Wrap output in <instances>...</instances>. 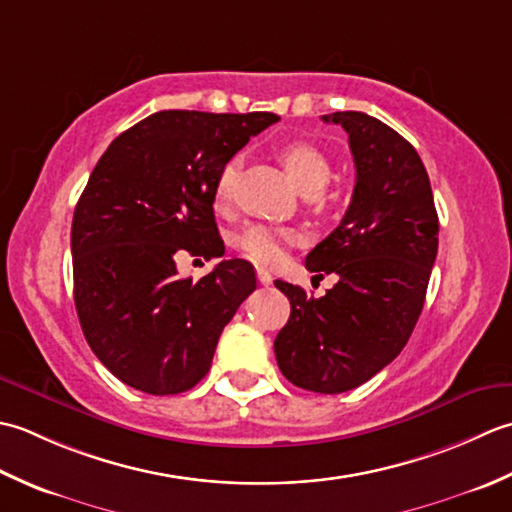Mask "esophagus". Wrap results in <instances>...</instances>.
<instances>
[{
	"label": "esophagus",
	"instance_id": "esophagus-1",
	"mask_svg": "<svg viewBox=\"0 0 512 512\" xmlns=\"http://www.w3.org/2000/svg\"><path fill=\"white\" fill-rule=\"evenodd\" d=\"M256 276H258V283L263 287H269L271 283H274V278H271V274L267 269H256Z\"/></svg>",
	"mask_w": 512,
	"mask_h": 512
}]
</instances>
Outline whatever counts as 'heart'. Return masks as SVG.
I'll return each mask as SVG.
<instances>
[{
    "mask_svg": "<svg viewBox=\"0 0 512 512\" xmlns=\"http://www.w3.org/2000/svg\"><path fill=\"white\" fill-rule=\"evenodd\" d=\"M278 159L285 165L287 174L305 194H316L327 185L331 176V161L318 145L309 141H287L278 148ZM234 185H236V163H227L218 172L212 201L218 212L229 210L234 201ZM291 243V234L285 229L269 227V225H252L245 232L238 234L236 247L241 249L245 258L258 265H278L285 258L287 245Z\"/></svg>",
    "mask_w": 512,
    "mask_h": 512,
    "instance_id": "heart-1",
    "label": "heart"
}]
</instances>
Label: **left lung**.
<instances>
[{
	"label": "left lung",
	"mask_w": 512,
	"mask_h": 512,
	"mask_svg": "<svg viewBox=\"0 0 512 512\" xmlns=\"http://www.w3.org/2000/svg\"><path fill=\"white\" fill-rule=\"evenodd\" d=\"M342 125L356 187L340 225L305 265L338 276L325 296L276 280L291 302L274 351L285 378L314 393H344L382 371L409 342L437 256V212L420 154L364 112L322 117Z\"/></svg>",
	"instance_id": "8db88e82"
}]
</instances>
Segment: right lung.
Wrapping results in <instances>:
<instances>
[{
    "instance_id": "obj_1",
    "label": "right lung",
    "mask_w": 512,
    "mask_h": 512,
    "mask_svg": "<svg viewBox=\"0 0 512 512\" xmlns=\"http://www.w3.org/2000/svg\"><path fill=\"white\" fill-rule=\"evenodd\" d=\"M271 112L161 110L114 139L72 218V276L83 336L132 389L174 395L212 367L218 338L256 289L254 267L225 258L198 283L181 254L221 258L214 183Z\"/></svg>"
}]
</instances>
